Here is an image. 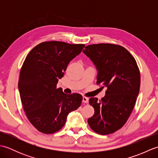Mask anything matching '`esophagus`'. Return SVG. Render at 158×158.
I'll use <instances>...</instances> for the list:
<instances>
[{"instance_id": "obj_1", "label": "esophagus", "mask_w": 158, "mask_h": 158, "mask_svg": "<svg viewBox=\"0 0 158 158\" xmlns=\"http://www.w3.org/2000/svg\"><path fill=\"white\" fill-rule=\"evenodd\" d=\"M82 102H84V103H88V98H87V97L83 96V98H82Z\"/></svg>"}]
</instances>
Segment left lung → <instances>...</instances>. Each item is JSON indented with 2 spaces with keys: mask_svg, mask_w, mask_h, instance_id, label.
Wrapping results in <instances>:
<instances>
[{
  "mask_svg": "<svg viewBox=\"0 0 158 158\" xmlns=\"http://www.w3.org/2000/svg\"><path fill=\"white\" fill-rule=\"evenodd\" d=\"M83 52L96 66L97 84L107 88L99 101L89 98L94 114L88 123L95 132L109 135L126 123L135 107L140 84L139 67L131 53L120 45L94 44L86 46Z\"/></svg>",
  "mask_w": 158,
  "mask_h": 158,
  "instance_id": "obj_1",
  "label": "left lung"
}]
</instances>
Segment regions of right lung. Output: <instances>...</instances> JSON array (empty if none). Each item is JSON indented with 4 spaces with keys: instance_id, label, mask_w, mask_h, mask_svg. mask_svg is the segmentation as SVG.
Segmentation results:
<instances>
[{
    "instance_id": "obj_1",
    "label": "right lung",
    "mask_w": 158,
    "mask_h": 158,
    "mask_svg": "<svg viewBox=\"0 0 158 158\" xmlns=\"http://www.w3.org/2000/svg\"><path fill=\"white\" fill-rule=\"evenodd\" d=\"M83 44L43 42L35 47L23 63L18 89L28 120L39 132L52 134L64 126L67 115L81 106L82 96L56 88L67 66L81 52Z\"/></svg>"
}]
</instances>
